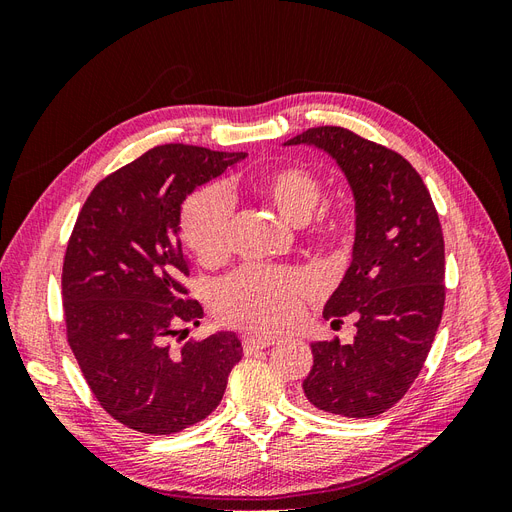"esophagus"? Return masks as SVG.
I'll list each match as a JSON object with an SVG mask.
<instances>
[{"instance_id":"34e87169","label":"esophagus","mask_w":512,"mask_h":512,"mask_svg":"<svg viewBox=\"0 0 512 512\" xmlns=\"http://www.w3.org/2000/svg\"><path fill=\"white\" fill-rule=\"evenodd\" d=\"M243 352L245 354H256L258 350H265L275 344V339L271 337H243Z\"/></svg>"}]
</instances>
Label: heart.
<instances>
[{
	"mask_svg": "<svg viewBox=\"0 0 512 512\" xmlns=\"http://www.w3.org/2000/svg\"><path fill=\"white\" fill-rule=\"evenodd\" d=\"M258 190L292 224L312 220L322 200L320 179L305 166L273 168L258 181ZM232 200L222 185H207L185 200L181 211V237L198 260L218 265L230 252ZM352 220L346 209L324 211L318 239L344 243ZM314 292V282L299 269H271L250 265L228 275L215 290L218 316L232 327L254 333H275L297 318L301 299Z\"/></svg>",
	"mask_w": 512,
	"mask_h": 512,
	"instance_id": "obj_1",
	"label": "heart"
}]
</instances>
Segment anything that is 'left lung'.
Instances as JSON below:
<instances>
[{"label":"left lung","mask_w":512,"mask_h":512,"mask_svg":"<svg viewBox=\"0 0 512 512\" xmlns=\"http://www.w3.org/2000/svg\"><path fill=\"white\" fill-rule=\"evenodd\" d=\"M286 145H316L344 170L356 200L352 262L324 305L333 324L356 320L354 342L312 344L303 380L318 410L369 418L393 408L421 374L442 320L444 237L431 194L397 151L339 126L309 128Z\"/></svg>","instance_id":"8db88e82"}]
</instances>
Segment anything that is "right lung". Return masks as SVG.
Masks as SVG:
<instances>
[{
  "label": "right lung",
  "mask_w": 512,
  "mask_h": 512,
  "mask_svg": "<svg viewBox=\"0 0 512 512\" xmlns=\"http://www.w3.org/2000/svg\"><path fill=\"white\" fill-rule=\"evenodd\" d=\"M243 151L170 143L104 177L76 218L61 271L66 337L85 382L115 421L170 436L207 418L241 356L235 333L170 344L200 324L185 286L181 203Z\"/></svg>",
  "instance_id": "obj_1"
}]
</instances>
